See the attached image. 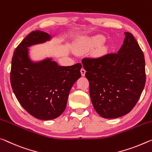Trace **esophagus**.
<instances>
[{
	"instance_id": "obj_1",
	"label": "esophagus",
	"mask_w": 152,
	"mask_h": 152,
	"mask_svg": "<svg viewBox=\"0 0 152 152\" xmlns=\"http://www.w3.org/2000/svg\"><path fill=\"white\" fill-rule=\"evenodd\" d=\"M86 70H85V69H83V68H82L81 69V75L82 76H85V75H86Z\"/></svg>"
}]
</instances>
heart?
Listing matches in <instances>:
<instances>
[{"instance_id": "1", "label": "heart", "mask_w": 152, "mask_h": 152, "mask_svg": "<svg viewBox=\"0 0 152 152\" xmlns=\"http://www.w3.org/2000/svg\"><path fill=\"white\" fill-rule=\"evenodd\" d=\"M105 40V38L102 36H96L92 38H84L78 43L77 49L81 51L87 50L94 47L100 46Z\"/></svg>"}]
</instances>
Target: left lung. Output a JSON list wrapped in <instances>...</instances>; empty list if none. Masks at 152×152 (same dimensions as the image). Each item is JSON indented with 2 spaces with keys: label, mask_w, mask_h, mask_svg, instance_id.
Here are the masks:
<instances>
[{
  "label": "left lung",
  "mask_w": 152,
  "mask_h": 152,
  "mask_svg": "<svg viewBox=\"0 0 152 152\" xmlns=\"http://www.w3.org/2000/svg\"><path fill=\"white\" fill-rule=\"evenodd\" d=\"M117 53L82 60L93 106L104 118H116L135 106L145 84V58L133 36L125 32Z\"/></svg>",
  "instance_id": "1"
}]
</instances>
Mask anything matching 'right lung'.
I'll use <instances>...</instances> for the list:
<instances>
[{"mask_svg":"<svg viewBox=\"0 0 152 152\" xmlns=\"http://www.w3.org/2000/svg\"><path fill=\"white\" fill-rule=\"evenodd\" d=\"M52 39L50 35L36 30L23 39L12 58L11 83L22 107L35 118L52 120L65 110L70 90L81 77V63L59 66L51 58L34 62L29 47Z\"/></svg>","mask_w":152,"mask_h":152,"instance_id":"right-lung-1","label":"right lung"}]
</instances>
